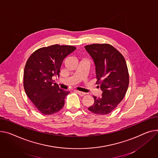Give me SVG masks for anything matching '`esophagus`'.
Segmentation results:
<instances>
[{
    "label": "esophagus",
    "instance_id": "1",
    "mask_svg": "<svg viewBox=\"0 0 158 158\" xmlns=\"http://www.w3.org/2000/svg\"><path fill=\"white\" fill-rule=\"evenodd\" d=\"M76 91L79 94L80 96H85V94H86V93H84V92H82V91H77V90H76Z\"/></svg>",
    "mask_w": 158,
    "mask_h": 158
}]
</instances>
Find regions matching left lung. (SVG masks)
<instances>
[{
    "instance_id": "obj_1",
    "label": "left lung",
    "mask_w": 158,
    "mask_h": 158,
    "mask_svg": "<svg viewBox=\"0 0 158 158\" xmlns=\"http://www.w3.org/2000/svg\"><path fill=\"white\" fill-rule=\"evenodd\" d=\"M96 66L97 85L103 93L93 96L94 102L88 108L98 115L110 113L124 98L129 85L127 62L121 52L109 44H93L85 47Z\"/></svg>"
}]
</instances>
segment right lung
<instances>
[{"mask_svg":"<svg viewBox=\"0 0 158 158\" xmlns=\"http://www.w3.org/2000/svg\"><path fill=\"white\" fill-rule=\"evenodd\" d=\"M72 46L55 44L35 51L27 61L23 73L25 93L44 115L60 111L70 93L60 89L52 77L59 76L64 58L76 50Z\"/></svg>","mask_w":158,"mask_h":158,"instance_id":"1","label":"right lung"}]
</instances>
